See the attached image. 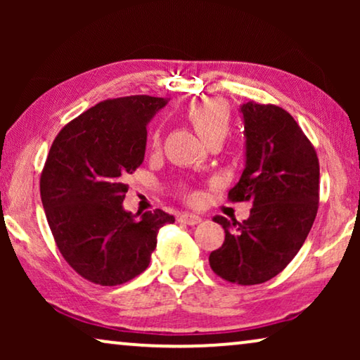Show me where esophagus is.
Wrapping results in <instances>:
<instances>
[{
    "mask_svg": "<svg viewBox=\"0 0 360 360\" xmlns=\"http://www.w3.org/2000/svg\"><path fill=\"white\" fill-rule=\"evenodd\" d=\"M179 221H180V223H184V224H188V226H196V224H200V223H201V218H200L198 214L184 213V214H180Z\"/></svg>",
    "mask_w": 360,
    "mask_h": 360,
    "instance_id": "34e87169",
    "label": "esophagus"
}]
</instances>
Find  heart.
Listing matches in <instances>:
<instances>
[{"mask_svg": "<svg viewBox=\"0 0 360 360\" xmlns=\"http://www.w3.org/2000/svg\"><path fill=\"white\" fill-rule=\"evenodd\" d=\"M190 124L193 126L196 134L201 137V141L206 146L211 144H223V141L229 136L233 117L231 110L224 101L221 100H206L195 103L186 111ZM160 146V134L155 132L152 136V147ZM181 195L186 196V191L181 190ZM190 198V195H188Z\"/></svg>", "mask_w": 360, "mask_h": 360, "instance_id": "heart-1", "label": "heart"}]
</instances>
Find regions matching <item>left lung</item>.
Wrapping results in <instances>:
<instances>
[{
    "mask_svg": "<svg viewBox=\"0 0 360 360\" xmlns=\"http://www.w3.org/2000/svg\"><path fill=\"white\" fill-rule=\"evenodd\" d=\"M244 117L245 169L228 200L250 201V216L229 223L216 216L226 238L210 267L226 282L257 285L282 272L298 254L319 205L316 150L288 111L249 101Z\"/></svg>",
    "mask_w": 360,
    "mask_h": 360,
    "instance_id": "8db88e82",
    "label": "left lung"
}]
</instances>
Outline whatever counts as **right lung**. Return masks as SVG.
Masks as SVG:
<instances>
[{"mask_svg":"<svg viewBox=\"0 0 360 360\" xmlns=\"http://www.w3.org/2000/svg\"><path fill=\"white\" fill-rule=\"evenodd\" d=\"M167 101L134 95L98 103L58 132L41 174V198L62 257L88 282L115 287L149 267L157 233L175 218L122 210L127 175L142 164L147 122Z\"/></svg>","mask_w":360,"mask_h":360,"instance_id":"obj_1","label":"right lung"}]
</instances>
